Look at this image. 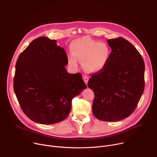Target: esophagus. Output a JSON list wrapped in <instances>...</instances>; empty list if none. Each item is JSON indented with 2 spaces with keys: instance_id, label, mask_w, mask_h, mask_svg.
<instances>
[{
  "instance_id": "1",
  "label": "esophagus",
  "mask_w": 157,
  "mask_h": 157,
  "mask_svg": "<svg viewBox=\"0 0 157 157\" xmlns=\"http://www.w3.org/2000/svg\"><path fill=\"white\" fill-rule=\"evenodd\" d=\"M83 80H84V81L85 82V83L86 84H87V82H88V81H89V78H88V76H84V77H83Z\"/></svg>"
}]
</instances>
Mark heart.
I'll return each instance as SVG.
<instances>
[{
	"label": "heart",
	"mask_w": 157,
	"mask_h": 157,
	"mask_svg": "<svg viewBox=\"0 0 157 157\" xmlns=\"http://www.w3.org/2000/svg\"><path fill=\"white\" fill-rule=\"evenodd\" d=\"M72 54L68 56L69 63L76 67L78 61H84V68L88 72L98 73L106 66L110 56L107 44L82 37L73 40L70 44Z\"/></svg>",
	"instance_id": "b5f03b06"
}]
</instances>
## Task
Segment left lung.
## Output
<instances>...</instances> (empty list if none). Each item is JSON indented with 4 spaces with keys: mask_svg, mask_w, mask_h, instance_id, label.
I'll use <instances>...</instances> for the list:
<instances>
[{
    "mask_svg": "<svg viewBox=\"0 0 157 157\" xmlns=\"http://www.w3.org/2000/svg\"><path fill=\"white\" fill-rule=\"evenodd\" d=\"M112 49L109 61L92 75L87 86L94 93L93 113L99 120L116 122L130 116L144 91L145 63L138 50L127 40H107Z\"/></svg>",
    "mask_w": 157,
    "mask_h": 157,
    "instance_id": "8db88e82",
    "label": "left lung"
}]
</instances>
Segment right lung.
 Masks as SVG:
<instances>
[{
    "label": "right lung",
    "instance_id": "obj_1",
    "mask_svg": "<svg viewBox=\"0 0 157 157\" xmlns=\"http://www.w3.org/2000/svg\"><path fill=\"white\" fill-rule=\"evenodd\" d=\"M68 57L56 40L40 36L20 53L15 64L14 92L32 121L53 124L69 115L72 99L87 87L81 73L66 71Z\"/></svg>",
    "mask_w": 157,
    "mask_h": 157
}]
</instances>
